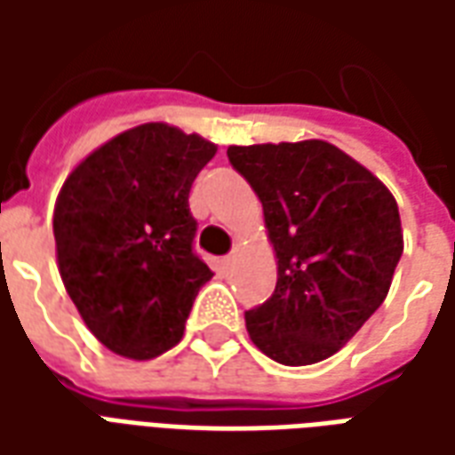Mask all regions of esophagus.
<instances>
[{"mask_svg":"<svg viewBox=\"0 0 455 455\" xmlns=\"http://www.w3.org/2000/svg\"><path fill=\"white\" fill-rule=\"evenodd\" d=\"M234 260H236V256H234V253H231V256L224 258V260H221V263H224V267H231V266H234Z\"/></svg>","mask_w":455,"mask_h":455,"instance_id":"1","label":"esophagus"}]
</instances>
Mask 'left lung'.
I'll return each instance as SVG.
<instances>
[{
	"mask_svg": "<svg viewBox=\"0 0 455 455\" xmlns=\"http://www.w3.org/2000/svg\"><path fill=\"white\" fill-rule=\"evenodd\" d=\"M227 156L263 204L277 258L275 292L246 312L251 341L283 365L324 361L387 297L404 248L397 202L326 140L228 146Z\"/></svg>",
	"mask_w": 455,
	"mask_h": 455,
	"instance_id": "8db88e82",
	"label": "left lung"
}]
</instances>
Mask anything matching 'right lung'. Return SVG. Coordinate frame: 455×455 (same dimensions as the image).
Segmentation results:
<instances>
[{
    "label": "right lung",
    "mask_w": 455,
    "mask_h": 455,
    "mask_svg": "<svg viewBox=\"0 0 455 455\" xmlns=\"http://www.w3.org/2000/svg\"><path fill=\"white\" fill-rule=\"evenodd\" d=\"M217 146L170 124H140L68 175L53 212L68 295L109 351L150 361L185 334L212 270L195 253L189 188Z\"/></svg>",
    "instance_id": "add662e5"
}]
</instances>
